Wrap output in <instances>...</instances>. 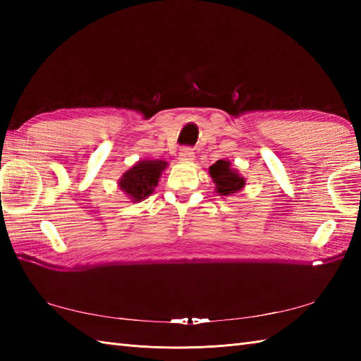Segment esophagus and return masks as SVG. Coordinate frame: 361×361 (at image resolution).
<instances>
[{
  "label": "esophagus",
  "mask_w": 361,
  "mask_h": 361,
  "mask_svg": "<svg viewBox=\"0 0 361 361\" xmlns=\"http://www.w3.org/2000/svg\"><path fill=\"white\" fill-rule=\"evenodd\" d=\"M194 157H195L194 149L183 147V149L180 150V159H183V161H192Z\"/></svg>",
  "instance_id": "34e87169"
}]
</instances>
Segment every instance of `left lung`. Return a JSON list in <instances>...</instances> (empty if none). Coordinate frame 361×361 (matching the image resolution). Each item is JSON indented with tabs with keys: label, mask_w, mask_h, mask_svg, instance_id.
<instances>
[{
	"label": "left lung",
	"mask_w": 361,
	"mask_h": 361,
	"mask_svg": "<svg viewBox=\"0 0 361 361\" xmlns=\"http://www.w3.org/2000/svg\"><path fill=\"white\" fill-rule=\"evenodd\" d=\"M212 181L216 183L217 192L220 195H229L240 190L245 186V180L231 169V163L219 159L209 167Z\"/></svg>",
	"instance_id": "obj_1"
}]
</instances>
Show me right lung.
Returning <instances> with one entry per match:
<instances>
[{"label":"right lung","mask_w":361,"mask_h":361,"mask_svg":"<svg viewBox=\"0 0 361 361\" xmlns=\"http://www.w3.org/2000/svg\"><path fill=\"white\" fill-rule=\"evenodd\" d=\"M166 166L164 161H140L119 180V188L135 202H140L152 194Z\"/></svg>","instance_id":"obj_1"}]
</instances>
